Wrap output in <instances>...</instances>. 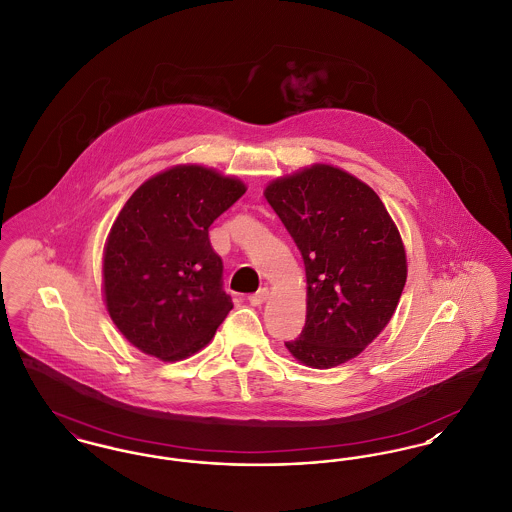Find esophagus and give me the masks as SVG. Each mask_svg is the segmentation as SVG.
I'll return each instance as SVG.
<instances>
[{
    "instance_id": "1",
    "label": "esophagus",
    "mask_w": 512,
    "mask_h": 512,
    "mask_svg": "<svg viewBox=\"0 0 512 512\" xmlns=\"http://www.w3.org/2000/svg\"><path fill=\"white\" fill-rule=\"evenodd\" d=\"M269 298V290L267 288H259L255 294H251L249 296V303L251 305H261V303H265Z\"/></svg>"
}]
</instances>
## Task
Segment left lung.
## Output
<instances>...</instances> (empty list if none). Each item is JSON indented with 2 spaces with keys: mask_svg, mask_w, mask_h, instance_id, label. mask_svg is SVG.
I'll list each match as a JSON object with an SVG mask.
<instances>
[{
  "mask_svg": "<svg viewBox=\"0 0 512 512\" xmlns=\"http://www.w3.org/2000/svg\"><path fill=\"white\" fill-rule=\"evenodd\" d=\"M300 249L307 278L305 327L286 348L329 369L356 358L391 321L406 284V251L379 195L329 164L265 189Z\"/></svg>",
  "mask_w": 512,
  "mask_h": 512,
  "instance_id": "8db88e82",
  "label": "left lung"
}]
</instances>
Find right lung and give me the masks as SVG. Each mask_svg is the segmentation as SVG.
Returning <instances> with one entry per match:
<instances>
[{
	"label": "right lung",
	"mask_w": 512,
	"mask_h": 512,
	"mask_svg": "<svg viewBox=\"0 0 512 512\" xmlns=\"http://www.w3.org/2000/svg\"><path fill=\"white\" fill-rule=\"evenodd\" d=\"M245 185L203 166L145 181L121 209L104 249V300L121 334L158 360L189 358L234 307L209 228Z\"/></svg>",
	"instance_id": "add662e5"
}]
</instances>
